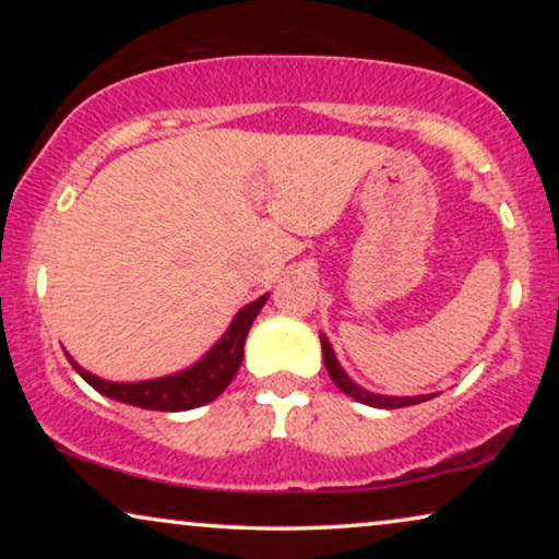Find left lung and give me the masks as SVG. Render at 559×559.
Returning a JSON list of instances; mask_svg holds the SVG:
<instances>
[{"label": "left lung", "instance_id": "left-lung-1", "mask_svg": "<svg viewBox=\"0 0 559 559\" xmlns=\"http://www.w3.org/2000/svg\"><path fill=\"white\" fill-rule=\"evenodd\" d=\"M320 346H323V361H325V369L331 373L333 384L341 389L343 394L354 396L356 402L361 404H369V407H379V409H396V407H409V404H419V402H427L432 400L435 394H417V396H386V394H373L369 389L358 386L354 379L348 377L346 369L338 364V358H335V350L331 346V341H328L325 333H320Z\"/></svg>", "mask_w": 559, "mask_h": 559}]
</instances>
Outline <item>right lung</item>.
Listing matches in <instances>:
<instances>
[{
  "mask_svg": "<svg viewBox=\"0 0 559 559\" xmlns=\"http://www.w3.org/2000/svg\"><path fill=\"white\" fill-rule=\"evenodd\" d=\"M266 297H257L254 302L243 305L236 312L231 325L226 328V333L198 358L188 369L167 373V377L157 379H144V381H106L96 373L83 369L75 358L66 350V358L71 366L79 371L83 381H88L98 394L109 396V400L132 404V407L142 409H163V412H186L195 409L201 404H209L216 400L218 394H224V389L231 384V379L239 371L241 358H243V343H247L249 328L259 316V310L264 308Z\"/></svg>",
  "mask_w": 559,
  "mask_h": 559,
  "instance_id": "1",
  "label": "right lung"
}]
</instances>
